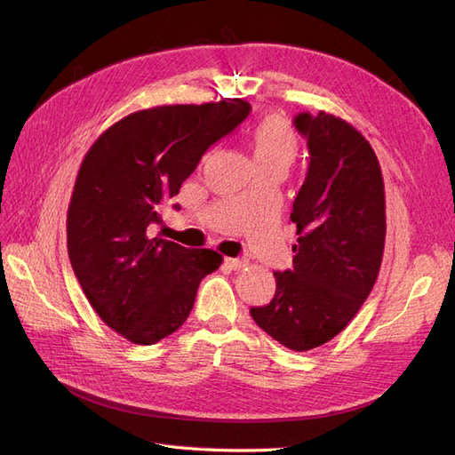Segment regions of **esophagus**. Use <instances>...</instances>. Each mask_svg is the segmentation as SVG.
I'll return each instance as SVG.
<instances>
[{"mask_svg":"<svg viewBox=\"0 0 455 455\" xmlns=\"http://www.w3.org/2000/svg\"><path fill=\"white\" fill-rule=\"evenodd\" d=\"M226 264L231 267V269H243L246 266V259L243 258H226Z\"/></svg>","mask_w":455,"mask_h":455,"instance_id":"obj_1","label":"esophagus"}]
</instances>
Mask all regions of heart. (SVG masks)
Segmentation results:
<instances>
[{
    "mask_svg": "<svg viewBox=\"0 0 455 455\" xmlns=\"http://www.w3.org/2000/svg\"><path fill=\"white\" fill-rule=\"evenodd\" d=\"M251 148L256 169L279 167L288 171L299 154V139L288 121L267 116L251 131Z\"/></svg>",
    "mask_w": 455,
    "mask_h": 455,
    "instance_id": "1",
    "label": "heart"
}]
</instances>
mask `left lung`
Masks as SVG:
<instances>
[{
    "mask_svg": "<svg viewBox=\"0 0 455 455\" xmlns=\"http://www.w3.org/2000/svg\"><path fill=\"white\" fill-rule=\"evenodd\" d=\"M309 169L292 204L298 244L292 269L275 271L269 304L252 307L256 324L292 351L338 336L374 286L385 244V191L374 149L343 119L301 112Z\"/></svg>",
    "mask_w": 455,
    "mask_h": 455,
    "instance_id": "1",
    "label": "left lung"
}]
</instances>
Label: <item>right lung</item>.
<instances>
[{"instance_id": "right-lung-1", "label": "right lung", "mask_w": 455, "mask_h": 455, "mask_svg": "<svg viewBox=\"0 0 455 455\" xmlns=\"http://www.w3.org/2000/svg\"><path fill=\"white\" fill-rule=\"evenodd\" d=\"M251 109L241 99L142 109L102 132L81 163L68 254L92 309L129 341L151 346L176 332L203 277L222 264L218 252L151 237L149 228L204 151Z\"/></svg>"}]
</instances>
